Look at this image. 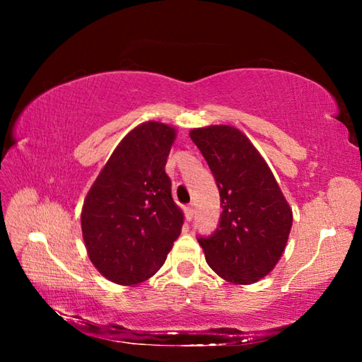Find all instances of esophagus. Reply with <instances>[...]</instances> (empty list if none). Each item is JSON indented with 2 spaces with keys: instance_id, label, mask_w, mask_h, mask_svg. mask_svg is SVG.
I'll list each match as a JSON object with an SVG mask.
<instances>
[{
  "instance_id": "esophagus-1",
  "label": "esophagus",
  "mask_w": 362,
  "mask_h": 362,
  "mask_svg": "<svg viewBox=\"0 0 362 362\" xmlns=\"http://www.w3.org/2000/svg\"><path fill=\"white\" fill-rule=\"evenodd\" d=\"M183 212H185V220L187 222H189V220L193 218V212H194V209H193V206L189 204V206H187L185 209H183Z\"/></svg>"
}]
</instances>
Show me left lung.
Here are the masks:
<instances>
[{"label":"left lung","mask_w":362,"mask_h":362,"mask_svg":"<svg viewBox=\"0 0 362 362\" xmlns=\"http://www.w3.org/2000/svg\"><path fill=\"white\" fill-rule=\"evenodd\" d=\"M189 137L209 164L222 207L216 231L198 236L206 262L228 283H257L284 252L291 207L265 159L236 127H199Z\"/></svg>","instance_id":"left-lung-1"}]
</instances>
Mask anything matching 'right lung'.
<instances>
[{"mask_svg":"<svg viewBox=\"0 0 362 362\" xmlns=\"http://www.w3.org/2000/svg\"><path fill=\"white\" fill-rule=\"evenodd\" d=\"M175 129L137 126L116 146L86 196L83 240L94 267L116 284L151 278L179 238L183 214L170 193L166 161Z\"/></svg>","mask_w":362,"mask_h":362,"instance_id":"1","label":"right lung"}]
</instances>
